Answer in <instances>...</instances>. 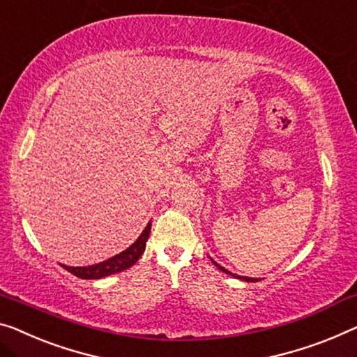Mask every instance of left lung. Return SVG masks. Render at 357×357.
Listing matches in <instances>:
<instances>
[{"label":"left lung","instance_id":"8db88e82","mask_svg":"<svg viewBox=\"0 0 357 357\" xmlns=\"http://www.w3.org/2000/svg\"><path fill=\"white\" fill-rule=\"evenodd\" d=\"M218 268H220L222 273H226V274H229V275H232V278H236V279H241V280H245V282H258V279H253V278H243V275H236V274H232V273H229V271L227 269H225L222 268V266H220L218 263H215Z\"/></svg>","mask_w":357,"mask_h":357}]
</instances>
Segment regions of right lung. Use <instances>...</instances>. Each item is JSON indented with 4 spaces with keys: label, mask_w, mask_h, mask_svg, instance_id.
<instances>
[{
    "label": "right lung",
    "mask_w": 357,
    "mask_h": 357,
    "mask_svg": "<svg viewBox=\"0 0 357 357\" xmlns=\"http://www.w3.org/2000/svg\"><path fill=\"white\" fill-rule=\"evenodd\" d=\"M151 226L152 222H149L146 229L142 231L139 237H137V241L132 243L131 247H128L125 252L115 255V257L105 259L102 263L84 266V268H72V266H63V268L79 279H100L107 278V275L112 274L121 273V271L131 268V266L141 258V255L144 253L146 242L149 238V234H151Z\"/></svg>",
    "instance_id": "add662e5"
}]
</instances>
